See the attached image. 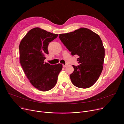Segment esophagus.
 <instances>
[{"label":"esophagus","mask_w":124,"mask_h":124,"mask_svg":"<svg viewBox=\"0 0 124 124\" xmlns=\"http://www.w3.org/2000/svg\"><path fill=\"white\" fill-rule=\"evenodd\" d=\"M67 65H67V64H65V65L63 64V67L65 68V67H66V66H67Z\"/></svg>","instance_id":"34e87169"}]
</instances>
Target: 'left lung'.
Instances as JSON below:
<instances>
[{"mask_svg": "<svg viewBox=\"0 0 124 124\" xmlns=\"http://www.w3.org/2000/svg\"><path fill=\"white\" fill-rule=\"evenodd\" d=\"M60 40L71 55H78L79 65H73L70 75L75 86L87 88L96 82L103 69L105 48L100 36L89 29L81 28L59 35Z\"/></svg>", "mask_w": 124, "mask_h": 124, "instance_id": "8db88e82", "label": "left lung"}]
</instances>
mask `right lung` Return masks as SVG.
<instances>
[{
	"label": "right lung",
	"mask_w": 124,
	"mask_h": 124,
	"mask_svg": "<svg viewBox=\"0 0 124 124\" xmlns=\"http://www.w3.org/2000/svg\"><path fill=\"white\" fill-rule=\"evenodd\" d=\"M58 36L35 28L28 32L19 44V61L24 72L32 85L43 92L55 86L62 69L61 64L50 65L44 62L45 55L49 54V43Z\"/></svg>",
	"instance_id": "right-lung-1"
}]
</instances>
